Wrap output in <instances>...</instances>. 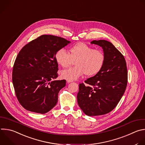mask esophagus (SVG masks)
Returning a JSON list of instances; mask_svg holds the SVG:
<instances>
[{"instance_id":"obj_1","label":"esophagus","mask_w":145,"mask_h":145,"mask_svg":"<svg viewBox=\"0 0 145 145\" xmlns=\"http://www.w3.org/2000/svg\"><path fill=\"white\" fill-rule=\"evenodd\" d=\"M67 82L68 83H70V82H73V80H67Z\"/></svg>"}]
</instances>
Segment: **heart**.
I'll list each match as a JSON object with an SVG mask.
<instances>
[{
    "mask_svg": "<svg viewBox=\"0 0 145 145\" xmlns=\"http://www.w3.org/2000/svg\"><path fill=\"white\" fill-rule=\"evenodd\" d=\"M56 63L63 68L71 67L75 61L74 67L62 72V77L74 80L86 74L93 76L102 69L105 55L101 50L94 48L85 43H78L69 49V54L64 48L58 50L55 55Z\"/></svg>",
    "mask_w": 145,
    "mask_h": 145,
    "instance_id": "obj_1",
    "label": "heart"
}]
</instances>
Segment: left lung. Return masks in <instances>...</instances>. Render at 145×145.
<instances>
[{"instance_id":"left-lung-1","label":"left lung","mask_w":145,"mask_h":145,"mask_svg":"<svg viewBox=\"0 0 145 145\" xmlns=\"http://www.w3.org/2000/svg\"><path fill=\"white\" fill-rule=\"evenodd\" d=\"M103 49L105 61L101 70L80 84L77 103L88 116L107 114L117 105L126 90L127 71L124 56L110 42L93 40Z\"/></svg>"}]
</instances>
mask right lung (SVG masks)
<instances>
[{
	"mask_svg": "<svg viewBox=\"0 0 145 145\" xmlns=\"http://www.w3.org/2000/svg\"><path fill=\"white\" fill-rule=\"evenodd\" d=\"M70 42L61 37L44 35L22 48L13 67L12 82L16 97L24 109L44 114L56 105L66 80H52L58 76L55 55Z\"/></svg>",
	"mask_w": 145,
	"mask_h": 145,
	"instance_id": "obj_1",
	"label": "right lung"
}]
</instances>
